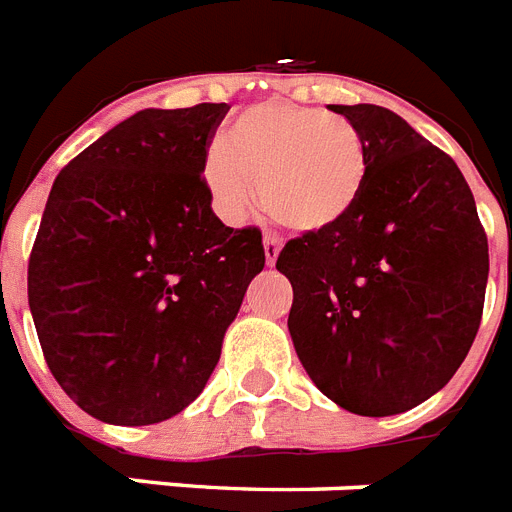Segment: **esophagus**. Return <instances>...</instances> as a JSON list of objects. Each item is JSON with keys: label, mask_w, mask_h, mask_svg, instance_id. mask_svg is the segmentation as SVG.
Here are the masks:
<instances>
[{"label": "esophagus", "mask_w": 512, "mask_h": 512, "mask_svg": "<svg viewBox=\"0 0 512 512\" xmlns=\"http://www.w3.org/2000/svg\"><path fill=\"white\" fill-rule=\"evenodd\" d=\"M265 263H268V268H273L278 260V252H281V244H278V239H273V236H265Z\"/></svg>", "instance_id": "34e87169"}]
</instances>
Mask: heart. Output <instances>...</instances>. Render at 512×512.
<instances>
[{
    "label": "heart",
    "mask_w": 512,
    "mask_h": 512,
    "mask_svg": "<svg viewBox=\"0 0 512 512\" xmlns=\"http://www.w3.org/2000/svg\"><path fill=\"white\" fill-rule=\"evenodd\" d=\"M368 178V149L350 120L315 107H247L205 155L215 210L242 223L265 205L284 226L318 234L350 215Z\"/></svg>",
    "instance_id": "heart-1"
}]
</instances>
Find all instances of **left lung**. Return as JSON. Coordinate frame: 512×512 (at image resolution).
Masks as SVG:
<instances>
[{
    "label": "left lung",
    "instance_id": "8db88e82",
    "mask_svg": "<svg viewBox=\"0 0 512 512\" xmlns=\"http://www.w3.org/2000/svg\"><path fill=\"white\" fill-rule=\"evenodd\" d=\"M360 131L368 178L350 215L281 249L289 334L307 376L344 410L405 413L471 350L489 247L450 155L376 105H328Z\"/></svg>",
    "mask_w": 512,
    "mask_h": 512
}]
</instances>
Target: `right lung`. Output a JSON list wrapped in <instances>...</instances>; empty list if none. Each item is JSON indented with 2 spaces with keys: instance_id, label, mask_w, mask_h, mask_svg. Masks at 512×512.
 Segmentation results:
<instances>
[{
  "instance_id": "right-lung-1",
  "label": "right lung",
  "mask_w": 512,
  "mask_h": 512,
  "mask_svg": "<svg viewBox=\"0 0 512 512\" xmlns=\"http://www.w3.org/2000/svg\"><path fill=\"white\" fill-rule=\"evenodd\" d=\"M228 105L147 107L54 178L28 263V305L57 384L112 426L197 400L249 281L257 228L213 213L205 155Z\"/></svg>"
}]
</instances>
